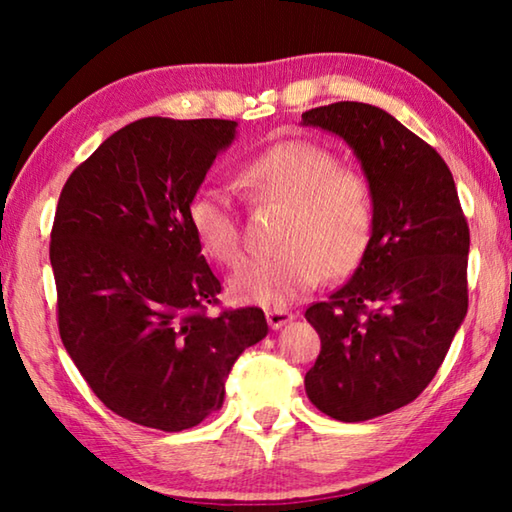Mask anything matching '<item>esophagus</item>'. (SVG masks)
<instances>
[{
    "instance_id": "1",
    "label": "esophagus",
    "mask_w": 512,
    "mask_h": 512,
    "mask_svg": "<svg viewBox=\"0 0 512 512\" xmlns=\"http://www.w3.org/2000/svg\"><path fill=\"white\" fill-rule=\"evenodd\" d=\"M266 320H268V325H271V329H280V327H284L287 323H291L293 314H291V311H287V309H268L266 311Z\"/></svg>"
}]
</instances>
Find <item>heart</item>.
Returning a JSON list of instances; mask_svg holds the SVG:
<instances>
[{
    "mask_svg": "<svg viewBox=\"0 0 512 512\" xmlns=\"http://www.w3.org/2000/svg\"><path fill=\"white\" fill-rule=\"evenodd\" d=\"M253 203L284 205L280 250L255 257L232 277V296L248 305L284 307L309 293L323 275L350 273L366 255L375 228V198L366 176L339 167L336 155L307 140L266 146L239 171ZM187 221L203 253L232 266L241 257V228L232 192L203 183L187 203Z\"/></svg>",
    "mask_w": 512,
    "mask_h": 512,
    "instance_id": "b5f03b06",
    "label": "heart"
}]
</instances>
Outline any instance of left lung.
<instances>
[{"label":"left lung","mask_w":512,"mask_h":512,"mask_svg":"<svg viewBox=\"0 0 512 512\" xmlns=\"http://www.w3.org/2000/svg\"><path fill=\"white\" fill-rule=\"evenodd\" d=\"M302 126L339 135L375 198L357 271L305 311L320 336L311 404L363 422L413 402L443 363L467 314L470 228L445 160L386 110L339 101L302 112Z\"/></svg>","instance_id":"8db88e82"}]
</instances>
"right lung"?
<instances>
[{"mask_svg":"<svg viewBox=\"0 0 512 512\" xmlns=\"http://www.w3.org/2000/svg\"><path fill=\"white\" fill-rule=\"evenodd\" d=\"M237 121L146 117L112 133L60 192L49 259L60 339L121 418L183 431L219 411L232 363L268 334L264 311L216 305L187 203Z\"/></svg>","mask_w":512,"mask_h":512,"instance_id":"1","label":"right lung"}]
</instances>
